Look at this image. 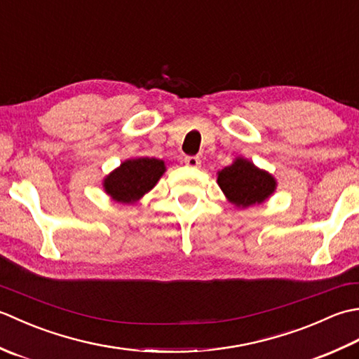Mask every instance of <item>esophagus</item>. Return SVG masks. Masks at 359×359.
Masks as SVG:
<instances>
[{"mask_svg":"<svg viewBox=\"0 0 359 359\" xmlns=\"http://www.w3.org/2000/svg\"><path fill=\"white\" fill-rule=\"evenodd\" d=\"M184 162H185V165L189 166V168H199L201 163H202L201 158L196 157V156H187V157L184 158Z\"/></svg>","mask_w":359,"mask_h":359,"instance_id":"obj_1","label":"esophagus"}]
</instances>
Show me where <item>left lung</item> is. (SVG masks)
Returning a JSON list of instances; mask_svg holds the SVG:
<instances>
[{"label": "left lung", "mask_w": 359, "mask_h": 359, "mask_svg": "<svg viewBox=\"0 0 359 359\" xmlns=\"http://www.w3.org/2000/svg\"><path fill=\"white\" fill-rule=\"evenodd\" d=\"M217 184L230 202L242 208L264 202L276 188V180L269 172L243 158H236L233 165L219 171Z\"/></svg>", "instance_id": "1"}]
</instances>
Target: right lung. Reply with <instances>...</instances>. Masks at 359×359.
<instances>
[{
  "instance_id": "obj_1",
  "label": "right lung",
  "mask_w": 359,
  "mask_h": 359,
  "mask_svg": "<svg viewBox=\"0 0 359 359\" xmlns=\"http://www.w3.org/2000/svg\"><path fill=\"white\" fill-rule=\"evenodd\" d=\"M163 172L165 163L162 160L149 157L131 158L104 179V189L114 201L131 203L154 188Z\"/></svg>"
}]
</instances>
